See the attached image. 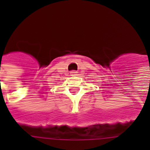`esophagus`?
I'll return each instance as SVG.
<instances>
[{"instance_id": "esophagus-1", "label": "esophagus", "mask_w": 150, "mask_h": 150, "mask_svg": "<svg viewBox=\"0 0 150 150\" xmlns=\"http://www.w3.org/2000/svg\"><path fill=\"white\" fill-rule=\"evenodd\" d=\"M78 75V72L76 71H71V75Z\"/></svg>"}]
</instances>
